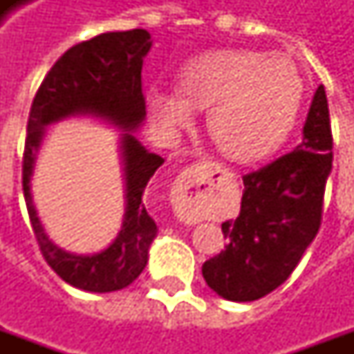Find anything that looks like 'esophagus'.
Masks as SVG:
<instances>
[{
    "instance_id": "obj_1",
    "label": "esophagus",
    "mask_w": 354,
    "mask_h": 354,
    "mask_svg": "<svg viewBox=\"0 0 354 354\" xmlns=\"http://www.w3.org/2000/svg\"><path fill=\"white\" fill-rule=\"evenodd\" d=\"M220 172V167L210 161H203L185 169L180 178V197L174 201L178 218L185 223H197L203 218V207L201 199H205L208 192L214 187L216 174Z\"/></svg>"
}]
</instances>
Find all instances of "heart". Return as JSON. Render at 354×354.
Returning <instances> with one entry per match:
<instances>
[{"instance_id":"b5f03b06","label":"heart","mask_w":354,"mask_h":354,"mask_svg":"<svg viewBox=\"0 0 354 354\" xmlns=\"http://www.w3.org/2000/svg\"><path fill=\"white\" fill-rule=\"evenodd\" d=\"M304 91L290 58L220 49L192 58L178 73V91L149 88L147 108L170 134L192 123L195 108H208V132L220 149L235 161L252 162L288 138Z\"/></svg>"}]
</instances>
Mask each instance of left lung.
Instances as JSON below:
<instances>
[{"label": "left lung", "mask_w": 354, "mask_h": 354, "mask_svg": "<svg viewBox=\"0 0 354 354\" xmlns=\"http://www.w3.org/2000/svg\"><path fill=\"white\" fill-rule=\"evenodd\" d=\"M332 127L326 91L313 96L301 144L243 176L237 220L222 223L225 250L203 263L218 296L254 301L279 288L319 233L326 180L332 170Z\"/></svg>", "instance_id": "obj_1"}]
</instances>
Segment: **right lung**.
<instances>
[{"label": "right lung", "mask_w": 354, "mask_h": 354, "mask_svg": "<svg viewBox=\"0 0 354 354\" xmlns=\"http://www.w3.org/2000/svg\"><path fill=\"white\" fill-rule=\"evenodd\" d=\"M151 37L146 30L108 32L73 45L58 58L30 109L22 159V189L32 230L43 258L55 273L75 288L87 292H115L138 279L147 263V250L157 235L153 218L144 205V189L165 159L149 153L134 131L146 117L142 94V64ZM70 115H94L122 130V160L125 174L124 227L118 239L100 254L83 257L62 251L46 237L35 212L29 178L44 127Z\"/></svg>", "instance_id": "right-lung-1"}]
</instances>
